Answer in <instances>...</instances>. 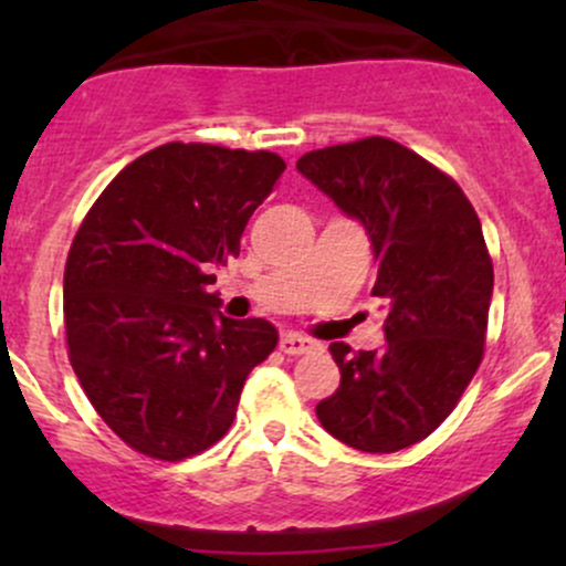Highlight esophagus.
Instances as JSON below:
<instances>
[{
	"label": "esophagus",
	"mask_w": 566,
	"mask_h": 566,
	"mask_svg": "<svg viewBox=\"0 0 566 566\" xmlns=\"http://www.w3.org/2000/svg\"><path fill=\"white\" fill-rule=\"evenodd\" d=\"M279 350L287 356L311 354V350H314V340H308V337H303V335L287 333V335H282V340H279Z\"/></svg>",
	"instance_id": "34e87169"
}]
</instances>
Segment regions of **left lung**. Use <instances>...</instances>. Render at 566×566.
I'll return each instance as SVG.
<instances>
[{
	"label": "left lung",
	"instance_id": "1",
	"mask_svg": "<svg viewBox=\"0 0 566 566\" xmlns=\"http://www.w3.org/2000/svg\"><path fill=\"white\" fill-rule=\"evenodd\" d=\"M297 172L365 226L386 303V346L333 343L340 388L324 431L361 452H399L444 423L482 365L492 261L476 210L450 175L391 138L319 148Z\"/></svg>",
	"mask_w": 566,
	"mask_h": 566
}]
</instances>
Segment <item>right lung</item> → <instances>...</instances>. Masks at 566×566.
Listing matches in <instances>:
<instances>
[{
  "label": "right lung",
  "mask_w": 566,
  "mask_h": 566,
  "mask_svg": "<svg viewBox=\"0 0 566 566\" xmlns=\"http://www.w3.org/2000/svg\"><path fill=\"white\" fill-rule=\"evenodd\" d=\"M284 167L271 151L165 143L82 220L63 274L69 359L133 450L175 463L216 444L276 348L274 324L223 316L210 284Z\"/></svg>",
  "instance_id": "1"
}]
</instances>
